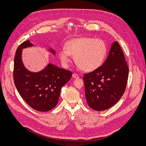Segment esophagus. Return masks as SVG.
Here are the masks:
<instances>
[{
    "mask_svg": "<svg viewBox=\"0 0 146 146\" xmlns=\"http://www.w3.org/2000/svg\"><path fill=\"white\" fill-rule=\"evenodd\" d=\"M72 76H73L74 78H78L79 77V76H78L77 74H76V73H73V75H72Z\"/></svg>",
    "mask_w": 146,
    "mask_h": 146,
    "instance_id": "esophagus-1",
    "label": "esophagus"
}]
</instances>
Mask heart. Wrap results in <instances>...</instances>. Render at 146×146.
I'll list each match as a JSON object with an SVG mask.
<instances>
[{
  "label": "heart",
  "mask_w": 146,
  "mask_h": 146,
  "mask_svg": "<svg viewBox=\"0 0 146 146\" xmlns=\"http://www.w3.org/2000/svg\"><path fill=\"white\" fill-rule=\"evenodd\" d=\"M65 47L60 48L59 51L62 64L67 66L73 55L76 65L86 72L99 68L103 63L108 51L103 40L87 37L72 39L66 43Z\"/></svg>",
  "instance_id": "heart-1"
}]
</instances>
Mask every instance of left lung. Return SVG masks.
Listing matches in <instances>:
<instances>
[{"mask_svg": "<svg viewBox=\"0 0 146 146\" xmlns=\"http://www.w3.org/2000/svg\"><path fill=\"white\" fill-rule=\"evenodd\" d=\"M129 68L117 41L111 45L103 65L83 77L88 106L103 111L114 106L125 91Z\"/></svg>", "mask_w": 146, "mask_h": 146, "instance_id": "8db88e82", "label": "left lung"}]
</instances>
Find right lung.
Instances as JSON below:
<instances>
[{
    "instance_id": "add662e5",
    "label": "right lung",
    "mask_w": 146,
    "mask_h": 146,
    "mask_svg": "<svg viewBox=\"0 0 146 146\" xmlns=\"http://www.w3.org/2000/svg\"><path fill=\"white\" fill-rule=\"evenodd\" d=\"M33 46L26 40L17 48L14 58L13 78L21 96L32 109L39 111L52 109L58 102L60 90L72 77V72L49 64L38 73L29 72L24 67L22 49ZM54 54V51L51 50Z\"/></svg>"
}]
</instances>
